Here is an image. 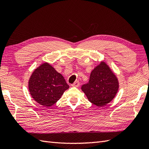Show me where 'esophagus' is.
I'll list each match as a JSON object with an SVG mask.
<instances>
[{"mask_svg": "<svg viewBox=\"0 0 149 149\" xmlns=\"http://www.w3.org/2000/svg\"><path fill=\"white\" fill-rule=\"evenodd\" d=\"M79 85V81H76V82H74L73 84H71L72 86H73V87H78Z\"/></svg>", "mask_w": 149, "mask_h": 149, "instance_id": "1", "label": "esophagus"}]
</instances>
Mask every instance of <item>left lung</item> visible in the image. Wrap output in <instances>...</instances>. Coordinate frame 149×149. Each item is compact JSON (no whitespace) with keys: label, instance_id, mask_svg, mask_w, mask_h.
Instances as JSON below:
<instances>
[{"label":"left lung","instance_id":"obj_1","mask_svg":"<svg viewBox=\"0 0 149 149\" xmlns=\"http://www.w3.org/2000/svg\"><path fill=\"white\" fill-rule=\"evenodd\" d=\"M118 89V78L104 62L91 71L89 82L81 86L88 100L100 107L113 100Z\"/></svg>","mask_w":149,"mask_h":149}]
</instances>
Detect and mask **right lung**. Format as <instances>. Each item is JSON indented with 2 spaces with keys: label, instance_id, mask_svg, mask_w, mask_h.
I'll list each match as a JSON object with an SVG mask.
<instances>
[{
  "label": "right lung",
  "instance_id": "right-lung-1",
  "mask_svg": "<svg viewBox=\"0 0 149 149\" xmlns=\"http://www.w3.org/2000/svg\"><path fill=\"white\" fill-rule=\"evenodd\" d=\"M29 91L35 101L45 107L56 103L69 86L60 73L45 63L35 69L29 81Z\"/></svg>",
  "mask_w": 149,
  "mask_h": 149
}]
</instances>
